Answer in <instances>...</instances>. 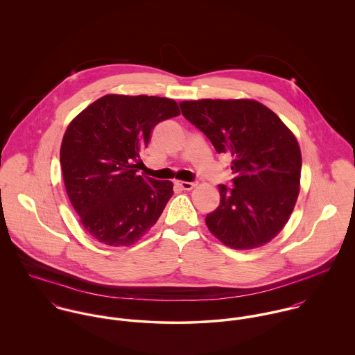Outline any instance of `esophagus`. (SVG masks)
Returning a JSON list of instances; mask_svg holds the SVG:
<instances>
[{
    "mask_svg": "<svg viewBox=\"0 0 355 355\" xmlns=\"http://www.w3.org/2000/svg\"><path fill=\"white\" fill-rule=\"evenodd\" d=\"M176 184L179 186V187H182L183 190H193L194 187H197V182H182V180H178L176 182Z\"/></svg>",
    "mask_w": 355,
    "mask_h": 355,
    "instance_id": "esophagus-1",
    "label": "esophagus"
}]
</instances>
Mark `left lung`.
Here are the masks:
<instances>
[{
  "mask_svg": "<svg viewBox=\"0 0 355 355\" xmlns=\"http://www.w3.org/2000/svg\"><path fill=\"white\" fill-rule=\"evenodd\" d=\"M183 116L232 157L234 187L220 184V205L205 218L225 246L250 250L270 242L298 200L302 155L293 131L255 100L182 101Z\"/></svg>",
  "mask_w": 355,
  "mask_h": 355,
  "instance_id": "obj_1",
  "label": "left lung"
}]
</instances>
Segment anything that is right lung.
<instances>
[{
  "label": "right lung",
  "mask_w": 355,
  "mask_h": 355,
  "mask_svg": "<svg viewBox=\"0 0 355 355\" xmlns=\"http://www.w3.org/2000/svg\"><path fill=\"white\" fill-rule=\"evenodd\" d=\"M180 114L176 101L107 94L67 127L60 162L65 190L80 223L107 246H131L159 218L173 183L137 173L153 128Z\"/></svg>",
  "instance_id": "1"
}]
</instances>
